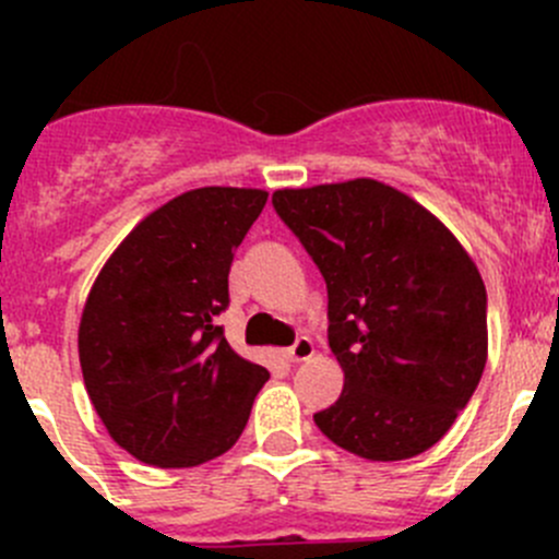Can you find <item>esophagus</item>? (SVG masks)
Segmentation results:
<instances>
[{
    "instance_id": "34e87169",
    "label": "esophagus",
    "mask_w": 559,
    "mask_h": 559,
    "mask_svg": "<svg viewBox=\"0 0 559 559\" xmlns=\"http://www.w3.org/2000/svg\"><path fill=\"white\" fill-rule=\"evenodd\" d=\"M313 341L311 337H297L295 346L286 348V357L292 359V362H308V359L313 357Z\"/></svg>"
}]
</instances>
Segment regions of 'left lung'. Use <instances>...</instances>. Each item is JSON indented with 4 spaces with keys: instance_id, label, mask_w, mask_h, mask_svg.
Wrapping results in <instances>:
<instances>
[{
    "instance_id": "1",
    "label": "left lung",
    "mask_w": 559,
    "mask_h": 559,
    "mask_svg": "<svg viewBox=\"0 0 559 559\" xmlns=\"http://www.w3.org/2000/svg\"><path fill=\"white\" fill-rule=\"evenodd\" d=\"M275 213L326 281L343 392L313 414L373 462L436 447L487 365V289L441 218L373 178L278 189Z\"/></svg>"
}]
</instances>
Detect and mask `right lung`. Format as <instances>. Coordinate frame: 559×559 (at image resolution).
Returning a JSON list of instances; mask_svg holds the SVG:
<instances>
[{"label": "right lung", "instance_id": "obj_1", "mask_svg": "<svg viewBox=\"0 0 559 559\" xmlns=\"http://www.w3.org/2000/svg\"><path fill=\"white\" fill-rule=\"evenodd\" d=\"M262 189L202 186L143 218L110 253L78 330L83 384L112 441L156 467L229 452L270 379L238 357L216 316Z\"/></svg>", "mask_w": 559, "mask_h": 559}]
</instances>
